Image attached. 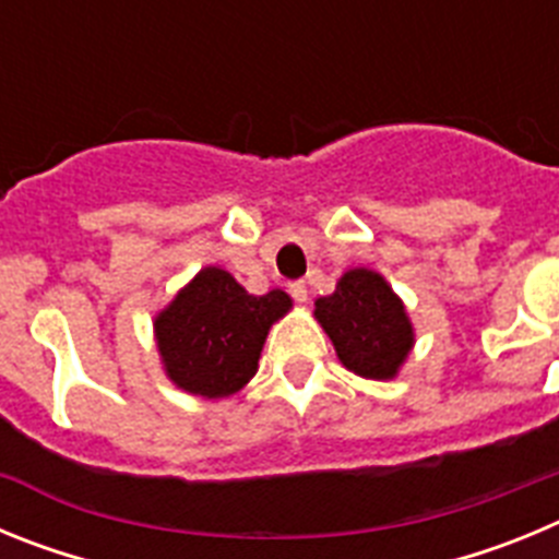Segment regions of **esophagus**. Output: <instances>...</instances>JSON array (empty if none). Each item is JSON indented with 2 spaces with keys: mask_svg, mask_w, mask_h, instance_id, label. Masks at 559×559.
I'll return each mask as SVG.
<instances>
[{
  "mask_svg": "<svg viewBox=\"0 0 559 559\" xmlns=\"http://www.w3.org/2000/svg\"><path fill=\"white\" fill-rule=\"evenodd\" d=\"M288 294L294 296V302H299V305L308 302V285H305V283H290Z\"/></svg>",
  "mask_w": 559,
  "mask_h": 559,
  "instance_id": "34e87169",
  "label": "esophagus"
}]
</instances>
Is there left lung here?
<instances>
[{"instance_id": "left-lung-1", "label": "left lung", "mask_w": 559, "mask_h": 559, "mask_svg": "<svg viewBox=\"0 0 559 559\" xmlns=\"http://www.w3.org/2000/svg\"><path fill=\"white\" fill-rule=\"evenodd\" d=\"M316 319L333 341L341 364L360 378H394L414 344L403 302L383 276L367 269L341 276L333 294L316 302Z\"/></svg>"}]
</instances>
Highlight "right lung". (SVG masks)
<instances>
[{"mask_svg":"<svg viewBox=\"0 0 559 559\" xmlns=\"http://www.w3.org/2000/svg\"><path fill=\"white\" fill-rule=\"evenodd\" d=\"M290 308L288 294L251 296L224 269H204L156 316V341L176 386L229 397L257 372L271 324Z\"/></svg>","mask_w":559,"mask_h":559,"instance_id":"obj_1","label":"right lung"}]
</instances>
